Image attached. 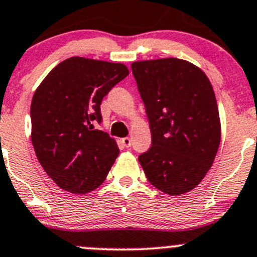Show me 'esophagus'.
I'll use <instances>...</instances> for the list:
<instances>
[{"mask_svg": "<svg viewBox=\"0 0 257 257\" xmlns=\"http://www.w3.org/2000/svg\"><path fill=\"white\" fill-rule=\"evenodd\" d=\"M120 142H121V144H123V147H125V148H129L132 145L131 138H128V137H126V138H123Z\"/></svg>", "mask_w": 257, "mask_h": 257, "instance_id": "obj_1", "label": "esophagus"}]
</instances>
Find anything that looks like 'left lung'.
<instances>
[{
    "instance_id": "obj_1",
    "label": "left lung",
    "mask_w": 257,
    "mask_h": 257,
    "mask_svg": "<svg viewBox=\"0 0 257 257\" xmlns=\"http://www.w3.org/2000/svg\"><path fill=\"white\" fill-rule=\"evenodd\" d=\"M132 71L152 133L139 163L158 190L188 193L209 172L221 139L211 83L198 66L179 58L133 62Z\"/></svg>"
}]
</instances>
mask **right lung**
Returning <instances> with one entry per match:
<instances>
[{
	"mask_svg": "<svg viewBox=\"0 0 257 257\" xmlns=\"http://www.w3.org/2000/svg\"><path fill=\"white\" fill-rule=\"evenodd\" d=\"M128 74L121 63L71 57L36 89L31 139L40 164L63 190L87 194L107 178L119 148L93 121L102 120L103 98Z\"/></svg>",
	"mask_w": 257,
	"mask_h": 257,
	"instance_id": "right-lung-1",
	"label": "right lung"
}]
</instances>
